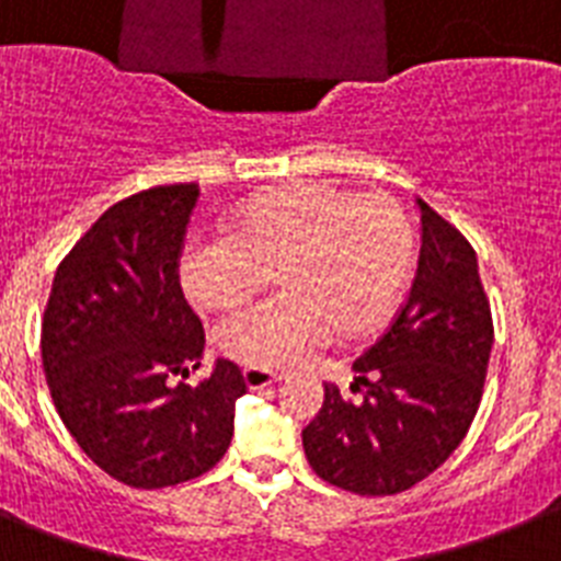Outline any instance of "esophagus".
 I'll use <instances>...</instances> for the list:
<instances>
[{
	"instance_id": "34e87169",
	"label": "esophagus",
	"mask_w": 561,
	"mask_h": 561,
	"mask_svg": "<svg viewBox=\"0 0 561 561\" xmlns=\"http://www.w3.org/2000/svg\"><path fill=\"white\" fill-rule=\"evenodd\" d=\"M243 381H247L249 390H263V387H270V383L284 381L280 375L272 373V369H263V367H247L243 369Z\"/></svg>"
}]
</instances>
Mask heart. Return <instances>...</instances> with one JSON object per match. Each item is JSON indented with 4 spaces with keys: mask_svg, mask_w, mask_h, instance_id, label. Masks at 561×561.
Returning a JSON list of instances; mask_svg holds the SVG:
<instances>
[{
    "mask_svg": "<svg viewBox=\"0 0 561 561\" xmlns=\"http://www.w3.org/2000/svg\"><path fill=\"white\" fill-rule=\"evenodd\" d=\"M410 217L387 194L291 183L249 203L229 238L197 240L180 284L203 312H234L277 272L280 298L226 321L217 350L247 367H289L309 346L381 330L413 272Z\"/></svg>",
    "mask_w": 561,
    "mask_h": 561,
    "instance_id": "heart-1",
    "label": "heart"
}]
</instances>
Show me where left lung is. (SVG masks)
Instances as JSON below:
<instances>
[{"instance_id":"1","label":"left lung","mask_w":561,"mask_h":561,"mask_svg":"<svg viewBox=\"0 0 561 561\" xmlns=\"http://www.w3.org/2000/svg\"><path fill=\"white\" fill-rule=\"evenodd\" d=\"M421 252L410 298L392 327L355 358L346 401L323 383L304 430L309 467L358 496L410 490L453 456L479 410L493 318L479 261L461 231L424 201Z\"/></svg>"}]
</instances>
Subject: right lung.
<instances>
[{
  "label": "right lung",
  "mask_w": 561,
  "mask_h": 561,
  "mask_svg": "<svg viewBox=\"0 0 561 561\" xmlns=\"http://www.w3.org/2000/svg\"><path fill=\"white\" fill-rule=\"evenodd\" d=\"M197 183L114 203L59 263L42 321V367L59 419L91 461L128 488L197 479L224 458L238 364L217 358L197 387L201 318L180 289V247Z\"/></svg>",
  "instance_id": "right-lung-1"
}]
</instances>
